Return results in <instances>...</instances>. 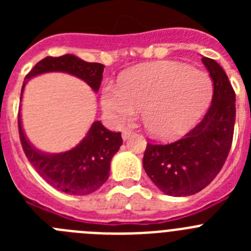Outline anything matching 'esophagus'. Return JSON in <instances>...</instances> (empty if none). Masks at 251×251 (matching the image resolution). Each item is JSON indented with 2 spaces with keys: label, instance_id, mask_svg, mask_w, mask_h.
<instances>
[{
  "label": "esophagus",
  "instance_id": "esophagus-1",
  "mask_svg": "<svg viewBox=\"0 0 251 251\" xmlns=\"http://www.w3.org/2000/svg\"><path fill=\"white\" fill-rule=\"evenodd\" d=\"M132 133H133V130L129 129V128H126V129H123V132H122V137H123L124 141L129 138Z\"/></svg>",
  "mask_w": 251,
  "mask_h": 251
}]
</instances>
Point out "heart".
Returning <instances> with one entry per match:
<instances>
[{
    "instance_id": "heart-1",
    "label": "heart",
    "mask_w": 251,
    "mask_h": 251,
    "mask_svg": "<svg viewBox=\"0 0 251 251\" xmlns=\"http://www.w3.org/2000/svg\"><path fill=\"white\" fill-rule=\"evenodd\" d=\"M212 95L207 73L179 61H161L133 69L121 85L101 88L104 112L117 124L132 121L142 110L146 129L162 138L178 136L201 118Z\"/></svg>"
}]
</instances>
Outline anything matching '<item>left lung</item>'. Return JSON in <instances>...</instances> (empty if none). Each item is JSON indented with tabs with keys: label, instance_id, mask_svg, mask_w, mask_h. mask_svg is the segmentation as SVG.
<instances>
[{
	"label": "left lung",
	"instance_id": "left-lung-1",
	"mask_svg": "<svg viewBox=\"0 0 251 251\" xmlns=\"http://www.w3.org/2000/svg\"><path fill=\"white\" fill-rule=\"evenodd\" d=\"M202 63L214 83L211 105L202 121L172 143H147L143 168L170 196L200 192L217 176L230 152L235 126V92L229 77L212 59Z\"/></svg>",
	"mask_w": 251,
	"mask_h": 251
}]
</instances>
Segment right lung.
Listing matches in <instances>:
<instances>
[{
    "mask_svg": "<svg viewBox=\"0 0 251 251\" xmlns=\"http://www.w3.org/2000/svg\"><path fill=\"white\" fill-rule=\"evenodd\" d=\"M50 72L75 75L85 81L94 92H98L103 79L104 65L86 63L70 54L59 57L48 56L39 61L26 75L21 98L28 79ZM19 133L24 152L37 174L59 191L76 196L92 194L105 182L109 177L110 161L123 145L121 132H110L99 121L92 124L86 136L76 147L57 154L40 152L30 145L22 130L20 113Z\"/></svg>",
    "mask_w": 251,
    "mask_h": 251,
    "instance_id": "right-lung-1",
    "label": "right lung"
}]
</instances>
